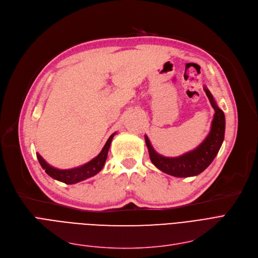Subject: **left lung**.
<instances>
[{
  "instance_id": "obj_1",
  "label": "left lung",
  "mask_w": 258,
  "mask_h": 258,
  "mask_svg": "<svg viewBox=\"0 0 258 258\" xmlns=\"http://www.w3.org/2000/svg\"><path fill=\"white\" fill-rule=\"evenodd\" d=\"M204 90L209 99L213 109L214 116L211 125V130L204 142L192 151L176 157H166L158 154L148 139L145 136L147 148H148L152 164L163 172L175 177H189L202 173L209 166L217 155L225 138L226 119L222 109H219L211 92L206 86Z\"/></svg>"
}]
</instances>
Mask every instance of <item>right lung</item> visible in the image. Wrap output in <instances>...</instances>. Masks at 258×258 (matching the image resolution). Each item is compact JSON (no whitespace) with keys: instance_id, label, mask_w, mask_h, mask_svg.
<instances>
[{"instance_id":"obj_1","label":"right lung","mask_w":258,"mask_h":258,"mask_svg":"<svg viewBox=\"0 0 258 258\" xmlns=\"http://www.w3.org/2000/svg\"><path fill=\"white\" fill-rule=\"evenodd\" d=\"M114 134H115V132L110 136V138L106 142L104 148L99 153V155L94 157L93 159H91V161L88 162L87 164L77 167V168L66 169V170L56 169V168L51 167L49 164H47L45 162V159L39 153H36V157H38L39 163L41 164L42 168L45 170V172L49 176H51L52 178H54L56 180L65 182V183H67V185H72V183H77L79 181H82V180L87 179L91 176H94L103 169L106 159H107V154H108V151L110 148V144H111V141L114 137Z\"/></svg>"}]
</instances>
